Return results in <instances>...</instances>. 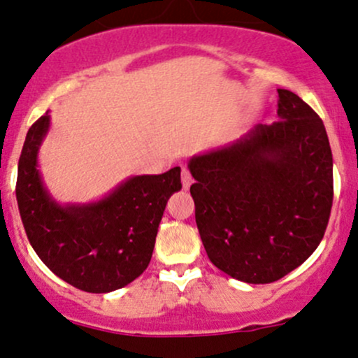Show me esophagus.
<instances>
[{"mask_svg": "<svg viewBox=\"0 0 358 358\" xmlns=\"http://www.w3.org/2000/svg\"><path fill=\"white\" fill-rule=\"evenodd\" d=\"M193 183V178H192V175H190V171L187 170V168H182V185H183V188L185 190H188V188H190V185Z\"/></svg>", "mask_w": 358, "mask_h": 358, "instance_id": "obj_1", "label": "esophagus"}]
</instances>
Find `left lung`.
Instances as JSON below:
<instances>
[{
	"instance_id": "8db88e82",
	"label": "left lung",
	"mask_w": 358,
	"mask_h": 358,
	"mask_svg": "<svg viewBox=\"0 0 358 358\" xmlns=\"http://www.w3.org/2000/svg\"><path fill=\"white\" fill-rule=\"evenodd\" d=\"M278 119L192 156L195 220L225 274L266 285L301 266L323 239L334 203V158L318 114L278 89Z\"/></svg>"
}]
</instances>
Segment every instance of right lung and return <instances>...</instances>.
Wrapping results in <instances>:
<instances>
[{"mask_svg": "<svg viewBox=\"0 0 358 358\" xmlns=\"http://www.w3.org/2000/svg\"><path fill=\"white\" fill-rule=\"evenodd\" d=\"M48 129L47 110L28 129L18 162L16 200L28 241L43 264L77 289L124 287L150 264L168 199L182 190V170L131 176L97 202L62 205L38 170Z\"/></svg>", "mask_w": 358, "mask_h": 358, "instance_id": "right-lung-1", "label": "right lung"}]
</instances>
